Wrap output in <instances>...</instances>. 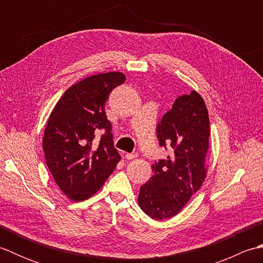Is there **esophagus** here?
I'll use <instances>...</instances> for the list:
<instances>
[{"label":"esophagus","instance_id":"esophagus-1","mask_svg":"<svg viewBox=\"0 0 263 263\" xmlns=\"http://www.w3.org/2000/svg\"><path fill=\"white\" fill-rule=\"evenodd\" d=\"M126 159H135V158H137L138 157V153H131V154H126Z\"/></svg>","mask_w":263,"mask_h":263}]
</instances>
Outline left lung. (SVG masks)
I'll return each instance as SVG.
<instances>
[{
	"label": "left lung",
	"instance_id": "obj_1",
	"mask_svg": "<svg viewBox=\"0 0 263 263\" xmlns=\"http://www.w3.org/2000/svg\"><path fill=\"white\" fill-rule=\"evenodd\" d=\"M166 159L153 165L154 175L140 187L138 202L157 220L177 215L204 181L210 123L204 100L197 91L178 97L157 124Z\"/></svg>",
	"mask_w": 263,
	"mask_h": 263
}]
</instances>
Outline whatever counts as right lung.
Listing matches in <instances>:
<instances>
[{
  "label": "right lung",
  "instance_id": "obj_1",
  "mask_svg": "<svg viewBox=\"0 0 263 263\" xmlns=\"http://www.w3.org/2000/svg\"><path fill=\"white\" fill-rule=\"evenodd\" d=\"M124 81L121 72L88 77L70 87L49 115L43 139L46 165L71 200L90 198L121 159L105 104Z\"/></svg>",
  "mask_w": 263,
  "mask_h": 263
}]
</instances>
